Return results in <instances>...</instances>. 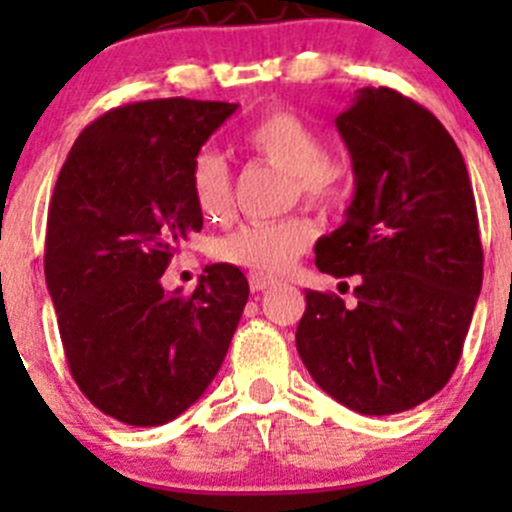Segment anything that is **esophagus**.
Masks as SVG:
<instances>
[{"instance_id": "34e87169", "label": "esophagus", "mask_w": 512, "mask_h": 512, "mask_svg": "<svg viewBox=\"0 0 512 512\" xmlns=\"http://www.w3.org/2000/svg\"><path fill=\"white\" fill-rule=\"evenodd\" d=\"M275 285L272 277H262V275H250V289L252 292H262V289Z\"/></svg>"}]
</instances>
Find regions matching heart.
Returning a JSON list of instances; mask_svg holds the SVG:
<instances>
[{"label":"heart","instance_id":"heart-1","mask_svg":"<svg viewBox=\"0 0 512 512\" xmlns=\"http://www.w3.org/2000/svg\"><path fill=\"white\" fill-rule=\"evenodd\" d=\"M247 151L292 175L304 200L337 208L349 200L344 170L329 160V148L314 123L289 108L267 111L242 136ZM190 190L205 220H225L232 208V175L218 153L200 151L190 165ZM314 227L304 218L245 223L215 240V260L255 275H280L309 245Z\"/></svg>","mask_w":512,"mask_h":512}]
</instances>
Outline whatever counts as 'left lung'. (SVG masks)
<instances>
[{
    "mask_svg": "<svg viewBox=\"0 0 512 512\" xmlns=\"http://www.w3.org/2000/svg\"><path fill=\"white\" fill-rule=\"evenodd\" d=\"M354 168L347 220L314 245L319 272L356 275V307L307 289L297 352L319 389L364 416L446 386L480 285L476 198L443 123L399 91L361 89L337 116Z\"/></svg>",
    "mask_w": 512,
    "mask_h": 512,
    "instance_id": "1",
    "label": "left lung"
}]
</instances>
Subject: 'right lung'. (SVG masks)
Returning <instances> with one entry per match:
<instances>
[{
	"mask_svg": "<svg viewBox=\"0 0 512 512\" xmlns=\"http://www.w3.org/2000/svg\"><path fill=\"white\" fill-rule=\"evenodd\" d=\"M237 103H126L81 131L56 178L44 275L61 344L86 399L128 426H163L223 364L250 285L210 265L193 294L160 285L203 215L190 165Z\"/></svg>",
	"mask_w": 512,
	"mask_h": 512,
	"instance_id": "1",
	"label": "right lung"
}]
</instances>
